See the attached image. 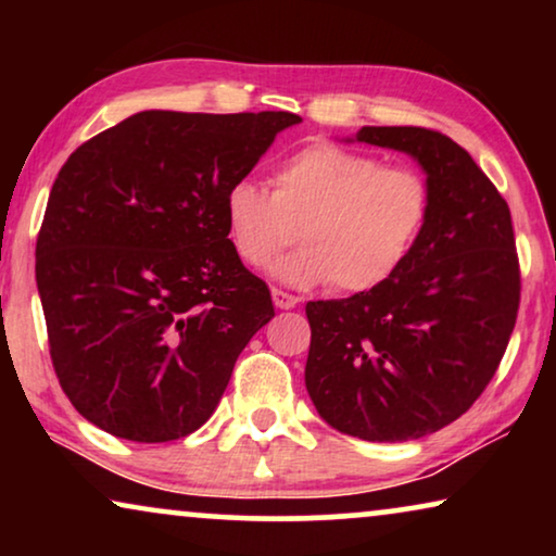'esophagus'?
I'll return each instance as SVG.
<instances>
[{
    "label": "esophagus",
    "mask_w": 556,
    "mask_h": 556,
    "mask_svg": "<svg viewBox=\"0 0 556 556\" xmlns=\"http://www.w3.org/2000/svg\"><path fill=\"white\" fill-rule=\"evenodd\" d=\"M270 293H273V303H276V308L288 311V308H295V306H299V303H301L299 295L280 291V288H273Z\"/></svg>",
    "instance_id": "34e87169"
}]
</instances>
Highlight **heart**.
<instances>
[{
	"label": "heart",
	"mask_w": 556,
	"mask_h": 556,
	"mask_svg": "<svg viewBox=\"0 0 556 556\" xmlns=\"http://www.w3.org/2000/svg\"><path fill=\"white\" fill-rule=\"evenodd\" d=\"M428 210L420 172L333 143L288 156L273 172V194L242 177L223 197L227 240L242 263L268 265L299 227L303 248L273 265V278L295 288L333 283L341 293L387 283L415 250Z\"/></svg>",
	"instance_id": "1"
}]
</instances>
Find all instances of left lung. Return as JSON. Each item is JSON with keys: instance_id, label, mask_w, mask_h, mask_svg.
I'll return each instance as SVG.
<instances>
[{"instance_id": "8db88e82", "label": "left lung", "mask_w": 556, "mask_h": 556, "mask_svg": "<svg viewBox=\"0 0 556 556\" xmlns=\"http://www.w3.org/2000/svg\"><path fill=\"white\" fill-rule=\"evenodd\" d=\"M346 141L415 159L430 210L387 283L308 303L306 390L333 430L405 443L458 420L496 375L521 291L511 212L468 151L443 134L362 126Z\"/></svg>"}]
</instances>
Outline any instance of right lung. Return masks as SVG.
Instances as JSON below:
<instances>
[{
	"instance_id": "add662e5",
	"label": "right lung",
	"mask_w": 556,
	"mask_h": 556,
	"mask_svg": "<svg viewBox=\"0 0 556 556\" xmlns=\"http://www.w3.org/2000/svg\"><path fill=\"white\" fill-rule=\"evenodd\" d=\"M295 124L288 111H141L63 164L35 278L60 387L96 428L166 443L215 413L276 316L227 240L223 197Z\"/></svg>"
}]
</instances>
